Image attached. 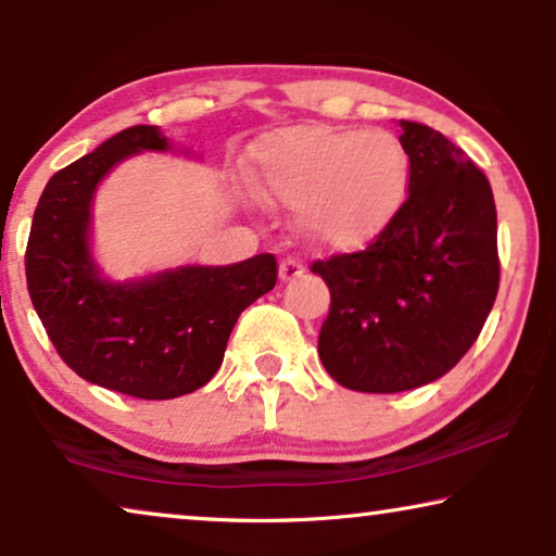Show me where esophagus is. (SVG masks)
<instances>
[{
    "label": "esophagus",
    "instance_id": "1",
    "mask_svg": "<svg viewBox=\"0 0 556 556\" xmlns=\"http://www.w3.org/2000/svg\"><path fill=\"white\" fill-rule=\"evenodd\" d=\"M303 270H306V265H303L299 257H286V261L280 263V268H278L280 278H283V280L299 278V276H303Z\"/></svg>",
    "mask_w": 556,
    "mask_h": 556
}]
</instances>
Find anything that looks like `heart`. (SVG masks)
Segmentation results:
<instances>
[{
  "label": "heart",
  "instance_id": "b5f03b06",
  "mask_svg": "<svg viewBox=\"0 0 556 556\" xmlns=\"http://www.w3.org/2000/svg\"><path fill=\"white\" fill-rule=\"evenodd\" d=\"M253 185L265 200L295 207L311 242L352 250L397 217L409 189V156L387 131L299 126L253 149Z\"/></svg>",
  "mask_w": 556,
  "mask_h": 556
}]
</instances>
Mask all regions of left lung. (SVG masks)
I'll list each match as a JSON object with an SVG mask.
<instances>
[{"label":"left lung","instance_id":"1","mask_svg":"<svg viewBox=\"0 0 556 556\" xmlns=\"http://www.w3.org/2000/svg\"><path fill=\"white\" fill-rule=\"evenodd\" d=\"M409 189L359 253L316 261L331 293L318 356L341 387L392 394L435 382L481 333L498 293L485 174L435 128L402 121Z\"/></svg>","mask_w":556,"mask_h":556}]
</instances>
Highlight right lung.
Listing matches in <instances>:
<instances>
[{
	"label": "right lung",
	"mask_w": 556,
	"mask_h": 556,
	"mask_svg": "<svg viewBox=\"0 0 556 556\" xmlns=\"http://www.w3.org/2000/svg\"><path fill=\"white\" fill-rule=\"evenodd\" d=\"M147 149H169L166 136L156 126H131L48 181L25 273L37 316L75 375L139 400H172L215 377L235 321L276 286L278 263L261 253L136 283L103 280L88 248L90 202L111 166Z\"/></svg>",
	"instance_id": "right-lung-1"
}]
</instances>
